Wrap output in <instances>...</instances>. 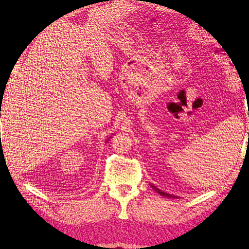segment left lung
<instances>
[{
    "label": "left lung",
    "mask_w": 249,
    "mask_h": 249,
    "mask_svg": "<svg viewBox=\"0 0 249 249\" xmlns=\"http://www.w3.org/2000/svg\"><path fill=\"white\" fill-rule=\"evenodd\" d=\"M150 185H151V187H152L153 189H155L158 194H160V196H162V197H167V198H178V197H177V196H174V195H171V194H168V193L162 192L161 189H160V188H157L156 186H154V184L151 183Z\"/></svg>",
    "instance_id": "obj_1"
}]
</instances>
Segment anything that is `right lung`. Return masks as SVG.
<instances>
[{
	"mask_svg": "<svg viewBox=\"0 0 249 249\" xmlns=\"http://www.w3.org/2000/svg\"><path fill=\"white\" fill-rule=\"evenodd\" d=\"M0 115H1V114H0ZM110 138H111V136H110V137H109V138H108V139H107V141H106V142H108V140H109V139H110Z\"/></svg>",
	"mask_w": 249,
	"mask_h": 249,
	"instance_id": "add662e5",
	"label": "right lung"
}]
</instances>
